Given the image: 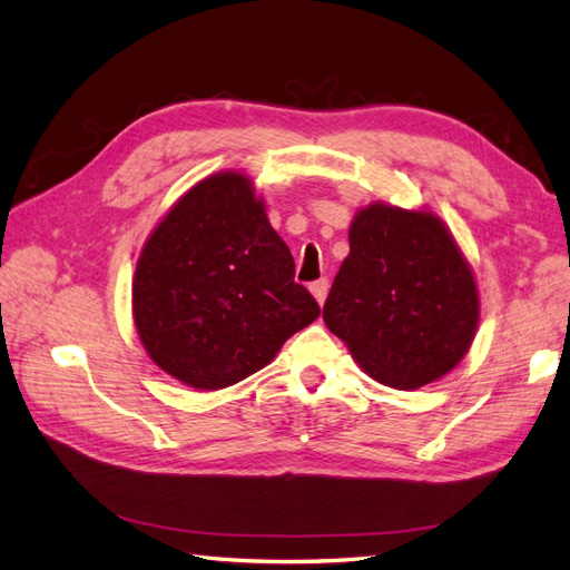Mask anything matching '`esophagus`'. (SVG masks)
<instances>
[{"mask_svg": "<svg viewBox=\"0 0 570 570\" xmlns=\"http://www.w3.org/2000/svg\"><path fill=\"white\" fill-rule=\"evenodd\" d=\"M309 293L314 295V299L320 302V305H324L326 293H328V281H326V277H322V281H317V283H312L309 285Z\"/></svg>", "mask_w": 570, "mask_h": 570, "instance_id": "esophagus-1", "label": "esophagus"}]
</instances>
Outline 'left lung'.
I'll use <instances>...</instances> for the list:
<instances>
[{
	"instance_id": "1",
	"label": "left lung",
	"mask_w": 570,
	"mask_h": 570,
	"mask_svg": "<svg viewBox=\"0 0 570 570\" xmlns=\"http://www.w3.org/2000/svg\"><path fill=\"white\" fill-rule=\"evenodd\" d=\"M348 256L324 302V322L361 371L416 390L463 361L480 322L471 263L432 209L390 202L358 207Z\"/></svg>"
}]
</instances>
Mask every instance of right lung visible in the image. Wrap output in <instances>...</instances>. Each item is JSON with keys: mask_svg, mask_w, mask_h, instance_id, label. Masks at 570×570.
<instances>
[{"mask_svg": "<svg viewBox=\"0 0 570 570\" xmlns=\"http://www.w3.org/2000/svg\"><path fill=\"white\" fill-rule=\"evenodd\" d=\"M265 199L242 170L193 185L148 234L131 283L138 341L163 373L195 390L265 368L320 317Z\"/></svg>", "mask_w": 570, "mask_h": 570, "instance_id": "right-lung-1", "label": "right lung"}]
</instances>
